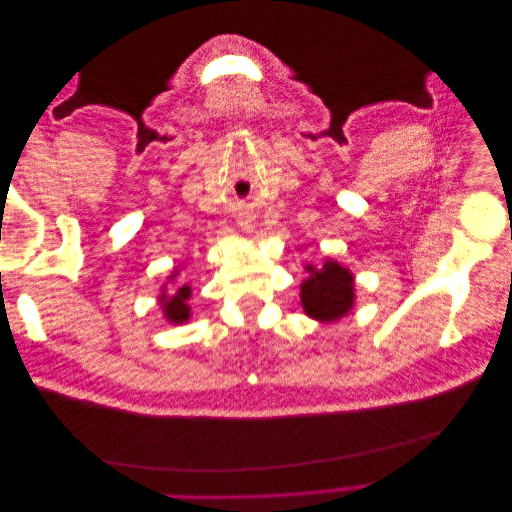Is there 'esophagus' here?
<instances>
[{
  "mask_svg": "<svg viewBox=\"0 0 512 512\" xmlns=\"http://www.w3.org/2000/svg\"><path fill=\"white\" fill-rule=\"evenodd\" d=\"M239 226H241L243 232H254V228H256V226H254V220H250V218H241V220H239Z\"/></svg>",
  "mask_w": 512,
  "mask_h": 512,
  "instance_id": "esophagus-1",
  "label": "esophagus"
}]
</instances>
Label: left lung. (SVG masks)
Returning <instances> with one entry per match:
<instances>
[{
	"label": "left lung",
	"instance_id": "obj_1",
	"mask_svg": "<svg viewBox=\"0 0 512 512\" xmlns=\"http://www.w3.org/2000/svg\"><path fill=\"white\" fill-rule=\"evenodd\" d=\"M307 277L301 282V305L305 316L318 322H337L354 309V273L327 258L322 267L305 265Z\"/></svg>",
	"mask_w": 512,
	"mask_h": 512
}]
</instances>
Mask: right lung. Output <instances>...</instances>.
<instances>
[{
  "instance_id": "add662e5",
  "label": "right lung",
  "mask_w": 512,
  "mask_h": 512,
  "mask_svg": "<svg viewBox=\"0 0 512 512\" xmlns=\"http://www.w3.org/2000/svg\"><path fill=\"white\" fill-rule=\"evenodd\" d=\"M177 280H179V267H175L173 273L166 277V282L162 284L158 294L162 318L168 324H185L192 316V307L188 305V299L192 297V286L188 282H177ZM168 283L174 284L173 291L167 290Z\"/></svg>"
}]
</instances>
